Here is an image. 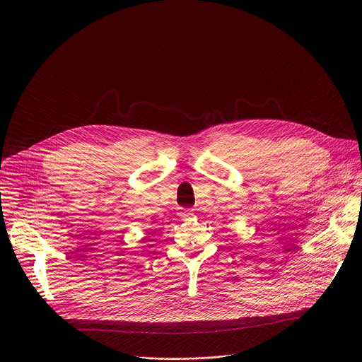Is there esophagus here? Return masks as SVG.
<instances>
[{"mask_svg":"<svg viewBox=\"0 0 362 362\" xmlns=\"http://www.w3.org/2000/svg\"><path fill=\"white\" fill-rule=\"evenodd\" d=\"M180 215H182L183 218H189V216L193 215V211H192V209H182V211H180Z\"/></svg>","mask_w":362,"mask_h":362,"instance_id":"obj_1","label":"esophagus"}]
</instances>
